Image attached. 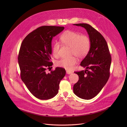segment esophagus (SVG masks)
<instances>
[{"mask_svg": "<svg viewBox=\"0 0 127 127\" xmlns=\"http://www.w3.org/2000/svg\"><path fill=\"white\" fill-rule=\"evenodd\" d=\"M71 71H68V70H66V73L67 74H71L72 73Z\"/></svg>", "mask_w": 127, "mask_h": 127, "instance_id": "1", "label": "esophagus"}]
</instances>
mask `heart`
Instances as JSON below:
<instances>
[{
	"label": "heart",
	"mask_w": 127,
	"mask_h": 127,
	"mask_svg": "<svg viewBox=\"0 0 127 127\" xmlns=\"http://www.w3.org/2000/svg\"><path fill=\"white\" fill-rule=\"evenodd\" d=\"M61 42L71 48V56H74L70 59H62L56 63L57 66L64 68L68 70H71L75 67L78 62V59L84 58L89 53L91 48V40L86 35H81L77 32L67 30L65 31L60 37ZM60 44L55 42L52 48L53 55L57 57L59 55Z\"/></svg>",
	"instance_id": "1"
}]
</instances>
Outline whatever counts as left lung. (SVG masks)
Returning <instances> with one entry per match:
<instances>
[{"label": "left lung", "mask_w": 127, "mask_h": 127, "mask_svg": "<svg viewBox=\"0 0 127 127\" xmlns=\"http://www.w3.org/2000/svg\"><path fill=\"white\" fill-rule=\"evenodd\" d=\"M73 25L85 28L91 40L90 51L80 64L86 69L74 72L79 76V80L73 86V92L82 99L90 100L96 96L108 82L111 58L107 41L98 31L87 23Z\"/></svg>", "instance_id": "left-lung-1"}]
</instances>
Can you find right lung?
I'll list each match as a JSON object with an SVG mask.
<instances>
[{
    "instance_id": "add662e5",
    "label": "right lung",
    "mask_w": 127,
    "mask_h": 127,
    "mask_svg": "<svg viewBox=\"0 0 127 127\" xmlns=\"http://www.w3.org/2000/svg\"><path fill=\"white\" fill-rule=\"evenodd\" d=\"M64 27L42 26L29 33L22 42L18 61L22 81L36 97L48 100L58 93L59 84L65 75V70L56 67L54 71L46 73L53 63L52 39L60 33Z\"/></svg>"
}]
</instances>
